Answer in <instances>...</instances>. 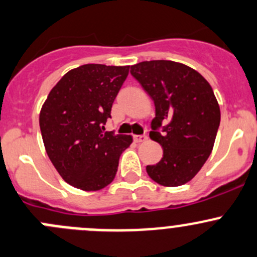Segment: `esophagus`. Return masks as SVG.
I'll return each instance as SVG.
<instances>
[{
	"instance_id": "1",
	"label": "esophagus",
	"mask_w": 257,
	"mask_h": 257,
	"mask_svg": "<svg viewBox=\"0 0 257 257\" xmlns=\"http://www.w3.org/2000/svg\"><path fill=\"white\" fill-rule=\"evenodd\" d=\"M134 140H135V142H137V144H139V142L146 141L147 136H146V135H135Z\"/></svg>"
}]
</instances>
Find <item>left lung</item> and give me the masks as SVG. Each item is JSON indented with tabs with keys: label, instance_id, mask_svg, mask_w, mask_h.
Wrapping results in <instances>:
<instances>
[{
	"label": "left lung",
	"instance_id": "left-lung-1",
	"mask_svg": "<svg viewBox=\"0 0 257 257\" xmlns=\"http://www.w3.org/2000/svg\"><path fill=\"white\" fill-rule=\"evenodd\" d=\"M130 72L154 100L150 137L164 149L162 159L146 166L147 174L162 186H181L196 176L214 147L221 115L212 87L175 61H144Z\"/></svg>",
	"mask_w": 257,
	"mask_h": 257
}]
</instances>
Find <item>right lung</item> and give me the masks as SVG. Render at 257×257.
<instances>
[{
    "label": "right lung",
    "instance_id": "right-lung-1",
    "mask_svg": "<svg viewBox=\"0 0 257 257\" xmlns=\"http://www.w3.org/2000/svg\"><path fill=\"white\" fill-rule=\"evenodd\" d=\"M130 66L87 63L68 71L50 91L40 112L46 152L71 186L97 191L115 179L132 136L105 131Z\"/></svg>",
    "mask_w": 257,
    "mask_h": 257
}]
</instances>
